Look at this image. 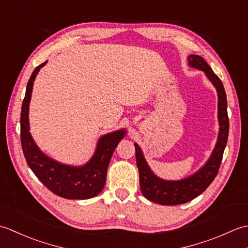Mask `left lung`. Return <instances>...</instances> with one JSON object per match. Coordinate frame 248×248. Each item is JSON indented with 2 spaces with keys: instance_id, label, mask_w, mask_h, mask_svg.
<instances>
[{
  "instance_id": "obj_1",
  "label": "left lung",
  "mask_w": 248,
  "mask_h": 248,
  "mask_svg": "<svg viewBox=\"0 0 248 248\" xmlns=\"http://www.w3.org/2000/svg\"><path fill=\"white\" fill-rule=\"evenodd\" d=\"M187 61L191 67L202 70L209 80L212 82L214 87L217 88L218 96L219 133L215 149L204 166L200 168V170L194 173L193 176L179 181H165L157 178L147 165L143 152L139 145L134 144L136 164H138L140 171V191L147 199L163 205L186 203L205 191V188L212 183L217 175L228 140L229 119L227 114V98H226L222 81L202 57L198 55H189Z\"/></svg>"
}]
</instances>
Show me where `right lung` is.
Instances as JSON below:
<instances>
[{
  "instance_id": "right-lung-1",
  "label": "right lung",
  "mask_w": 248,
  "mask_h": 248,
  "mask_svg": "<svg viewBox=\"0 0 248 248\" xmlns=\"http://www.w3.org/2000/svg\"><path fill=\"white\" fill-rule=\"evenodd\" d=\"M46 62L36 67L31 73L21 108V145L25 160L36 177L45 184L46 187L59 196L67 199L94 197L104 187L110 157L119 140L124 139L125 131L119 130L103 135L98 141L97 150L92 160L81 167L61 164L43 154L34 143L29 131V104L35 78Z\"/></svg>"
}]
</instances>
